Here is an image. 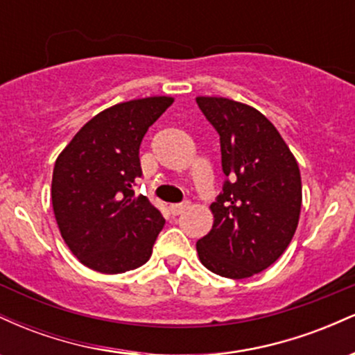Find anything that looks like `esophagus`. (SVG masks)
<instances>
[{
    "label": "esophagus",
    "instance_id": "obj_1",
    "mask_svg": "<svg viewBox=\"0 0 355 355\" xmlns=\"http://www.w3.org/2000/svg\"><path fill=\"white\" fill-rule=\"evenodd\" d=\"M168 209H170V214H172V215H180L183 210L189 209V202H185V203H172V205H170Z\"/></svg>",
    "mask_w": 355,
    "mask_h": 355
}]
</instances>
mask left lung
<instances>
[{
  "label": "left lung",
  "mask_w": 355,
  "mask_h": 355,
  "mask_svg": "<svg viewBox=\"0 0 355 355\" xmlns=\"http://www.w3.org/2000/svg\"><path fill=\"white\" fill-rule=\"evenodd\" d=\"M220 135L230 180L210 205L214 225L197 242L200 262L227 279H247L284 254L299 225L302 182L294 153L266 115L223 96H197Z\"/></svg>",
  "instance_id": "obj_1"
}]
</instances>
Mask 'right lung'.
<instances>
[{
  "label": "right lung",
  "mask_w": 355,
  "mask_h": 355,
  "mask_svg": "<svg viewBox=\"0 0 355 355\" xmlns=\"http://www.w3.org/2000/svg\"><path fill=\"white\" fill-rule=\"evenodd\" d=\"M172 96L113 105L71 138L53 168L51 202L64 243L83 266L123 274L144 266L165 220L133 187L140 144Z\"/></svg>",
  "instance_id": "obj_1"
}]
</instances>
